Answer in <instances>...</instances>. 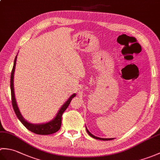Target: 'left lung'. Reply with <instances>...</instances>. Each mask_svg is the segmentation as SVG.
Listing matches in <instances>:
<instances>
[{
  "instance_id": "1",
  "label": "left lung",
  "mask_w": 160,
  "mask_h": 160,
  "mask_svg": "<svg viewBox=\"0 0 160 160\" xmlns=\"http://www.w3.org/2000/svg\"><path fill=\"white\" fill-rule=\"evenodd\" d=\"M86 130H87V131L88 132V134H89L91 137H92V138H93L95 139H97V140H113V138H101L96 137V136H95V135L91 134V132L89 131V130H88L87 127H86Z\"/></svg>"
}]
</instances>
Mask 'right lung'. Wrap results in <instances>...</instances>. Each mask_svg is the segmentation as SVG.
I'll return each instance as SVG.
<instances>
[{"instance_id": "right-lung-1", "label": "right lung", "mask_w": 160, "mask_h": 160, "mask_svg": "<svg viewBox=\"0 0 160 160\" xmlns=\"http://www.w3.org/2000/svg\"><path fill=\"white\" fill-rule=\"evenodd\" d=\"M16 59H17V56L15 58L14 62H13V69L11 73V79H10V88H11V94H12V106L14 110L15 113L16 115L17 118H18V120L21 122V123L25 126V127L28 129L29 131L34 132L36 134L38 135H49L54 133V132H57L59 130L61 127V123H62V115L64 113V111H65L68 106H69L71 100L76 96V93H73V95L69 97V99L64 103L60 110L58 112L56 116L52 120L49 121V122H47V123H43V124H32L29 123L27 120H25L22 115L20 113L19 111V108L18 107V105L16 104V98H15V95H14V89H13V75H14V71H15V67L16 64Z\"/></svg>"}]
</instances>
